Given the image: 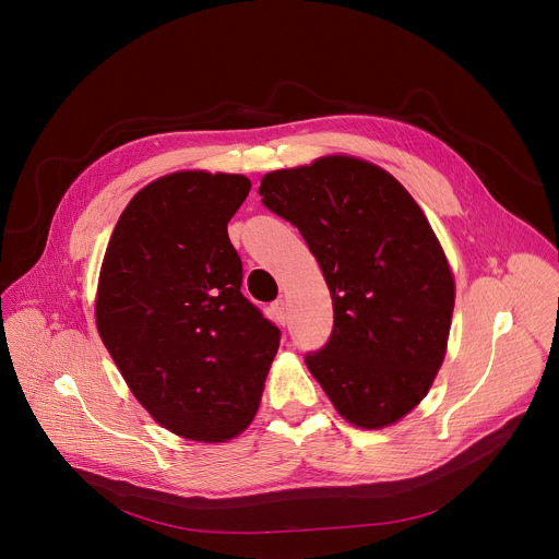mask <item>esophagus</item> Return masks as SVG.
<instances>
[{"label": "esophagus", "instance_id": "esophagus-1", "mask_svg": "<svg viewBox=\"0 0 559 559\" xmlns=\"http://www.w3.org/2000/svg\"><path fill=\"white\" fill-rule=\"evenodd\" d=\"M272 311H274V316H276V321H278L281 325H285V321H287V302H285V300H276V302L272 305Z\"/></svg>", "mask_w": 559, "mask_h": 559}]
</instances>
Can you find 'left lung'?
<instances>
[{"instance_id":"left-lung-1","label":"left lung","mask_w":559,"mask_h":559,"mask_svg":"<svg viewBox=\"0 0 559 559\" xmlns=\"http://www.w3.org/2000/svg\"><path fill=\"white\" fill-rule=\"evenodd\" d=\"M259 194L300 229L332 292L334 332L307 369L349 425L403 420L442 367L455 302L425 212L395 177L349 154L267 173Z\"/></svg>"}]
</instances>
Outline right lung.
I'll use <instances>...</instances> for the list:
<instances>
[{
  "label": "right lung",
  "mask_w": 559,
  "mask_h": 559,
  "mask_svg": "<svg viewBox=\"0 0 559 559\" xmlns=\"http://www.w3.org/2000/svg\"><path fill=\"white\" fill-rule=\"evenodd\" d=\"M250 188L205 170L154 179L121 212L99 272L97 332L126 384L158 425L197 442L250 427L278 352L227 236Z\"/></svg>",
  "instance_id": "obj_1"
}]
</instances>
